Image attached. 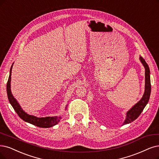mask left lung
<instances>
[{
  "label": "left lung",
  "mask_w": 159,
  "mask_h": 159,
  "mask_svg": "<svg viewBox=\"0 0 159 159\" xmlns=\"http://www.w3.org/2000/svg\"><path fill=\"white\" fill-rule=\"evenodd\" d=\"M139 60L142 63L143 66L145 67V92L143 93V96L142 98L136 103L135 104L134 106L129 110L126 113V119L123 123V125L129 124L134 120H136L138 117L142 113L143 109L148 104L150 94H151V80H150V70L148 66V63L145 61L144 59L142 57H139Z\"/></svg>",
  "instance_id": "1"
}]
</instances>
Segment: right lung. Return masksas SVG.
Masks as SVG:
<instances>
[{
	"mask_svg": "<svg viewBox=\"0 0 159 159\" xmlns=\"http://www.w3.org/2000/svg\"><path fill=\"white\" fill-rule=\"evenodd\" d=\"M14 64V63H13ZM12 66H11L10 70V75L8 77V80L7 82V95L8 100L13 107L14 109L15 110L17 114L20 118L24 121L30 123L34 126H37L40 128H50L52 126H54V125H57V123L60 122L61 119V116H46V117H38L30 115L25 113L23 111L21 107H20V104L17 102L16 99L13 96L12 93L11 92L10 89V82H11V69H12ZM67 107V106H66ZM67 108V107H66Z\"/></svg>",
	"mask_w": 159,
	"mask_h": 159,
	"instance_id": "add662e5",
	"label": "right lung"
}]
</instances>
